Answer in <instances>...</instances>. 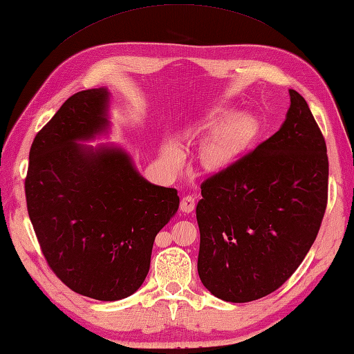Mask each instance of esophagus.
Segmentation results:
<instances>
[{
	"mask_svg": "<svg viewBox=\"0 0 354 354\" xmlns=\"http://www.w3.org/2000/svg\"><path fill=\"white\" fill-rule=\"evenodd\" d=\"M194 205H196L194 196L187 194V196H183V199H180L179 208H180V211H183V212H192L194 209Z\"/></svg>",
	"mask_w": 354,
	"mask_h": 354,
	"instance_id": "esophagus-1",
	"label": "esophagus"
}]
</instances>
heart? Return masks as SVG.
Returning a JSON list of instances; mask_svg holds the SVG:
<instances>
[{
  "mask_svg": "<svg viewBox=\"0 0 354 354\" xmlns=\"http://www.w3.org/2000/svg\"><path fill=\"white\" fill-rule=\"evenodd\" d=\"M257 133L258 123L254 118L249 114L235 116L232 111L221 110L212 113L207 120L201 123L193 136L203 138L212 136L202 151V164L208 170L218 171L227 167L248 149ZM162 155L164 160L174 167L179 166L183 158L178 147L171 145L164 149Z\"/></svg>",
  "mask_w": 354,
  "mask_h": 354,
  "instance_id": "1",
  "label": "heart"
}]
</instances>
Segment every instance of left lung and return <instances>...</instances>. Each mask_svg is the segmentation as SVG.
<instances>
[{
	"instance_id": "8db88e82",
	"label": "left lung",
	"mask_w": 354,
	"mask_h": 354,
	"mask_svg": "<svg viewBox=\"0 0 354 354\" xmlns=\"http://www.w3.org/2000/svg\"><path fill=\"white\" fill-rule=\"evenodd\" d=\"M281 129L201 184L199 277L216 297L245 303L276 291L305 259L327 207L328 158L300 93Z\"/></svg>"
}]
</instances>
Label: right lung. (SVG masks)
<instances>
[{
    "label": "right lung",
    "mask_w": 354,
    "mask_h": 354,
    "mask_svg": "<svg viewBox=\"0 0 354 354\" xmlns=\"http://www.w3.org/2000/svg\"><path fill=\"white\" fill-rule=\"evenodd\" d=\"M106 97L104 88L72 95L36 134L26 199L53 273L72 291L114 301L142 286L179 197L140 176L123 151L77 145L109 125Z\"/></svg>",
    "instance_id": "obj_1"
}]
</instances>
